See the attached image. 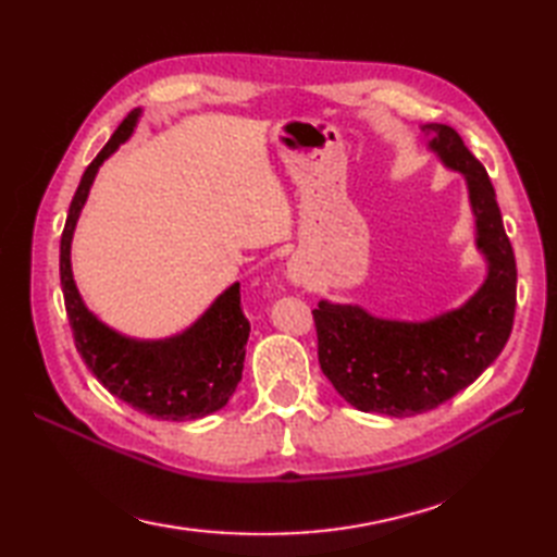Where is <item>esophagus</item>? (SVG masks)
I'll return each instance as SVG.
<instances>
[{"instance_id":"esophagus-1","label":"esophagus","mask_w":557,"mask_h":557,"mask_svg":"<svg viewBox=\"0 0 557 557\" xmlns=\"http://www.w3.org/2000/svg\"><path fill=\"white\" fill-rule=\"evenodd\" d=\"M288 278H290L293 283H297V286H300V283H307V278H305V274H302V269L297 267V264H290V267H288Z\"/></svg>"}]
</instances>
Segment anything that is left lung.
<instances>
[{
	"label": "left lung",
	"mask_w": 557,
	"mask_h": 557,
	"mask_svg": "<svg viewBox=\"0 0 557 557\" xmlns=\"http://www.w3.org/2000/svg\"><path fill=\"white\" fill-rule=\"evenodd\" d=\"M428 148L446 168L466 176L474 214V243L486 260V278L466 305L428 321L373 317L359 305L321 300L311 311L319 363L347 404L366 413L406 418L437 409L478 381L506 347L518 269L494 186L449 125H423Z\"/></svg>",
	"instance_id": "1"
}]
</instances>
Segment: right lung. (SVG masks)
<instances>
[{"mask_svg":"<svg viewBox=\"0 0 557 557\" xmlns=\"http://www.w3.org/2000/svg\"><path fill=\"white\" fill-rule=\"evenodd\" d=\"M139 115L141 108H134L120 122L113 137L79 180L61 236L63 300L79 357L113 397L151 418L196 420L220 411L240 383L250 335V321L240 307V283L228 286L186 331L165 341H137L108 329L91 314L79 297L71 269L75 224L87 202L94 176L103 160L132 137Z\"/></svg>","mask_w":557,"mask_h":557,"instance_id":"right-lung-1","label":"right lung"}]
</instances>
